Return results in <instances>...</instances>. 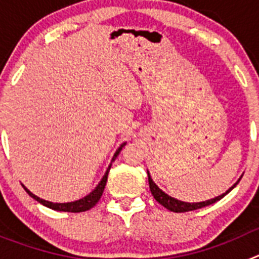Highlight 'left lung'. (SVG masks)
Instances as JSON below:
<instances>
[{
    "mask_svg": "<svg viewBox=\"0 0 259 259\" xmlns=\"http://www.w3.org/2000/svg\"><path fill=\"white\" fill-rule=\"evenodd\" d=\"M148 179H149V187H150V192H152L153 197L155 198V201L157 202H159L162 205V206H164L166 209H168L170 211H174V212H185V211H193V210H197V209H201V207H205V206H209V205H211V203L217 202V201H219L221 198H223L224 196L227 193H230L231 191H232L235 187L237 185V182L236 184L233 185V187H231L230 189H228L226 193H223L222 196H218V197L212 198V200H207V201H203V202H196V203H189V202H183V201H179V200H175V198L170 197L168 194H166L164 192H162L161 189L158 188L157 185H155V183L153 182L152 178H150L149 172H148Z\"/></svg>",
    "mask_w": 259,
    "mask_h": 259,
    "instance_id": "8db88e82",
    "label": "left lung"
}]
</instances>
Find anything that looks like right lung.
<instances>
[{
    "instance_id": "1",
    "label": "right lung",
    "mask_w": 259,
    "mask_h": 259,
    "mask_svg": "<svg viewBox=\"0 0 259 259\" xmlns=\"http://www.w3.org/2000/svg\"><path fill=\"white\" fill-rule=\"evenodd\" d=\"M124 145H125V143L122 144V145L119 146V149L115 152V154H114V157H113V161H111V162L115 161V158L118 157V154H119V153H120V150H122V148ZM110 167H111V164H110V166H109V168H107L106 174H105V175H104V178H102V180H101V182H100V184H98L97 187H96L95 191H93L92 193H89L88 196H87V197L81 198V200H79V201H75V202H67V203H53V202H49V201H45V200H42V198H38L37 196H35V194H33V193H31V192H29L28 189H27L26 187H24V185H23V187H24L26 192L29 194V196H31L32 198H35L36 201H38V202H40V203H42L44 206L50 207V209H53V210H57V211H68V212L87 211V210L92 209V207L95 206L96 203H97L98 201H100V198H101L102 193H104L105 185H106V182H107V174H109Z\"/></svg>"
}]
</instances>
